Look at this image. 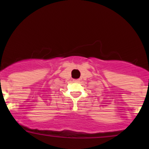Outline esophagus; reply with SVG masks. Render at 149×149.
Returning <instances> with one entry per match:
<instances>
[{
  "mask_svg": "<svg viewBox=\"0 0 149 149\" xmlns=\"http://www.w3.org/2000/svg\"><path fill=\"white\" fill-rule=\"evenodd\" d=\"M73 81L76 82V83H78V82H79V81L78 79H75V80H73Z\"/></svg>",
  "mask_w": 149,
  "mask_h": 149,
  "instance_id": "1",
  "label": "esophagus"
}]
</instances>
